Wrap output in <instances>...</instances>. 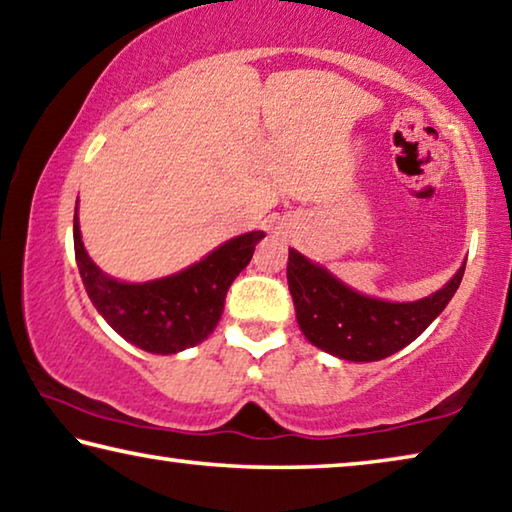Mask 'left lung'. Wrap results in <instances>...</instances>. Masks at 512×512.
<instances>
[{
    "label": "left lung",
    "mask_w": 512,
    "mask_h": 512,
    "mask_svg": "<svg viewBox=\"0 0 512 512\" xmlns=\"http://www.w3.org/2000/svg\"><path fill=\"white\" fill-rule=\"evenodd\" d=\"M465 264L443 289L415 302L361 296L289 248L287 280L296 318L316 348L345 361H379L402 350L427 329L454 298Z\"/></svg>",
    "instance_id": "8db88e82"
}]
</instances>
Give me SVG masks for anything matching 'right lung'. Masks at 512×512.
Wrapping results in <instances>:
<instances>
[{
    "instance_id": "add662e5",
    "label": "right lung",
    "mask_w": 512,
    "mask_h": 512,
    "mask_svg": "<svg viewBox=\"0 0 512 512\" xmlns=\"http://www.w3.org/2000/svg\"><path fill=\"white\" fill-rule=\"evenodd\" d=\"M262 230L239 235L176 275L144 284L117 282L85 253L79 214L74 212V253L83 287L108 325L128 343L153 354L194 348L214 332L225 293L248 266Z\"/></svg>"
}]
</instances>
